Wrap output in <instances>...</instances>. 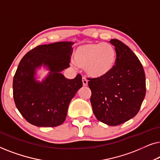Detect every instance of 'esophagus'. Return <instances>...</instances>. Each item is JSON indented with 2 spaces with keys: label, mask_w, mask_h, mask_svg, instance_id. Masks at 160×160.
Segmentation results:
<instances>
[{
  "label": "esophagus",
  "mask_w": 160,
  "mask_h": 160,
  "mask_svg": "<svg viewBox=\"0 0 160 160\" xmlns=\"http://www.w3.org/2000/svg\"><path fill=\"white\" fill-rule=\"evenodd\" d=\"M82 83H83V86L84 87H87V85H88V82H87V80L84 77L82 78Z\"/></svg>",
  "instance_id": "1"
}]
</instances>
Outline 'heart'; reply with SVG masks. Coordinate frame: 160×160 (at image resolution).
Returning a JSON list of instances; mask_svg holds the SVG:
<instances>
[{
	"mask_svg": "<svg viewBox=\"0 0 160 160\" xmlns=\"http://www.w3.org/2000/svg\"><path fill=\"white\" fill-rule=\"evenodd\" d=\"M117 50L108 43H86L76 48L73 52L75 64L84 69L89 77H106L114 68Z\"/></svg>",
	"mask_w": 160,
	"mask_h": 160,
	"instance_id": "1",
	"label": "heart"
}]
</instances>
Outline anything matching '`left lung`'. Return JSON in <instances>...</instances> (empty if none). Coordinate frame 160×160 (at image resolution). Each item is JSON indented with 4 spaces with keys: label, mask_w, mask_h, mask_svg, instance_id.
<instances>
[{
    "label": "left lung",
    "mask_w": 160,
    "mask_h": 160,
    "mask_svg": "<svg viewBox=\"0 0 160 160\" xmlns=\"http://www.w3.org/2000/svg\"><path fill=\"white\" fill-rule=\"evenodd\" d=\"M117 50V62L110 74L101 78H88L90 102L96 118L116 126L138 113L146 95V76L137 56L117 39L109 41Z\"/></svg>",
    "instance_id": "1"
}]
</instances>
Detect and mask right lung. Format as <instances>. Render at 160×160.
I'll return each instance as SVG.
<instances>
[{
	"label": "right lung",
	"mask_w": 160,
	"mask_h": 160,
	"mask_svg": "<svg viewBox=\"0 0 160 160\" xmlns=\"http://www.w3.org/2000/svg\"><path fill=\"white\" fill-rule=\"evenodd\" d=\"M72 41L40 45L23 57L13 80L14 102L22 116L37 127L52 128L62 124L70 102L83 86L82 76L73 79L61 72L69 67ZM43 67L49 73L41 81L37 71Z\"/></svg>",
	"instance_id": "add662e5"
}]
</instances>
